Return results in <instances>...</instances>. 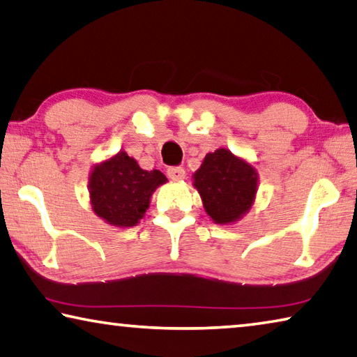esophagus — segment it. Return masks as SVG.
<instances>
[{"mask_svg":"<svg viewBox=\"0 0 357 357\" xmlns=\"http://www.w3.org/2000/svg\"><path fill=\"white\" fill-rule=\"evenodd\" d=\"M167 174H168L169 179H174V181H181V179L185 178L184 168H181V167H169L167 169Z\"/></svg>","mask_w":357,"mask_h":357,"instance_id":"esophagus-1","label":"esophagus"}]
</instances>
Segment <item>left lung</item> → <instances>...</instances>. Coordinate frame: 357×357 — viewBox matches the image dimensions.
I'll list each match as a JSON object with an SVG mask.
<instances>
[{
  "label": "left lung",
  "instance_id": "left-lung-1",
  "mask_svg": "<svg viewBox=\"0 0 357 357\" xmlns=\"http://www.w3.org/2000/svg\"><path fill=\"white\" fill-rule=\"evenodd\" d=\"M192 179L203 208L216 224L240 220L251 209L257 194L256 168L224 148L206 154Z\"/></svg>",
  "mask_w": 357,
  "mask_h": 357
}]
</instances>
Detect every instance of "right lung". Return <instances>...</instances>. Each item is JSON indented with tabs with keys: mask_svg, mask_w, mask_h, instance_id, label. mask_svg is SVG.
<instances>
[{
	"mask_svg": "<svg viewBox=\"0 0 357 357\" xmlns=\"http://www.w3.org/2000/svg\"><path fill=\"white\" fill-rule=\"evenodd\" d=\"M165 183V174L158 169H143L133 157L121 151L90 172V203L105 222L121 229L133 227L144 218L152 192Z\"/></svg>",
	"mask_w": 357,
	"mask_h": 357,
	"instance_id": "add662e5",
	"label": "right lung"
}]
</instances>
